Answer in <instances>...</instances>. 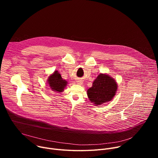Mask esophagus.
I'll return each mask as SVG.
<instances>
[{
	"label": "esophagus",
	"mask_w": 158,
	"mask_h": 158,
	"mask_svg": "<svg viewBox=\"0 0 158 158\" xmlns=\"http://www.w3.org/2000/svg\"><path fill=\"white\" fill-rule=\"evenodd\" d=\"M77 83L78 84H79V85H82V84H83V81H82V80H81V79H78V80H77Z\"/></svg>",
	"instance_id": "34e87169"
}]
</instances>
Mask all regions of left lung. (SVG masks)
I'll return each instance as SVG.
<instances>
[{"instance_id":"left-lung-1","label":"left lung","mask_w":158,"mask_h":158,"mask_svg":"<svg viewBox=\"0 0 158 158\" xmlns=\"http://www.w3.org/2000/svg\"><path fill=\"white\" fill-rule=\"evenodd\" d=\"M116 81L106 74H100L87 89V94L91 102L99 106L112 99L117 91Z\"/></svg>"}]
</instances>
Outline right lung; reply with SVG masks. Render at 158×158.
<instances>
[{"label": "right lung", "mask_w": 158, "mask_h": 158, "mask_svg": "<svg viewBox=\"0 0 158 158\" xmlns=\"http://www.w3.org/2000/svg\"><path fill=\"white\" fill-rule=\"evenodd\" d=\"M48 83L52 91L57 93H62L67 84V82L62 78L57 71L48 77Z\"/></svg>", "instance_id": "obj_1"}]
</instances>
